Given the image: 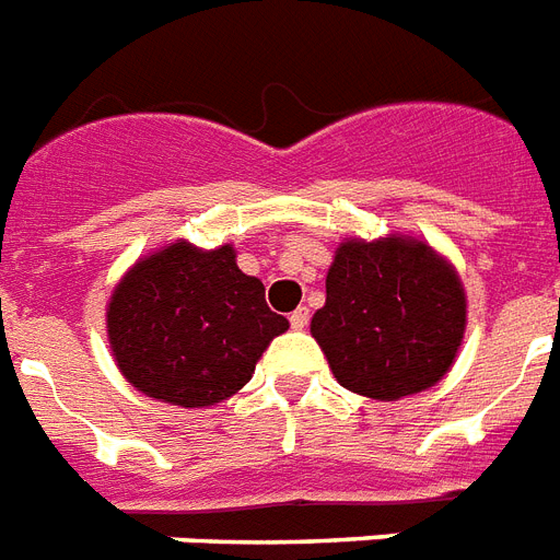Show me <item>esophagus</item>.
Instances as JSON below:
<instances>
[{"mask_svg":"<svg viewBox=\"0 0 560 560\" xmlns=\"http://www.w3.org/2000/svg\"><path fill=\"white\" fill-rule=\"evenodd\" d=\"M307 319H311V311H307V307H296V311L290 314V325H293L296 331L307 328Z\"/></svg>","mask_w":560,"mask_h":560,"instance_id":"1","label":"esophagus"}]
</instances>
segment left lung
<instances>
[{"mask_svg": "<svg viewBox=\"0 0 560 560\" xmlns=\"http://www.w3.org/2000/svg\"><path fill=\"white\" fill-rule=\"evenodd\" d=\"M468 299L451 261L407 235L337 246L311 334L340 386L374 400L430 389L465 337Z\"/></svg>", "mask_w": 560, "mask_h": 560, "instance_id": "8db88e82", "label": "left lung"}]
</instances>
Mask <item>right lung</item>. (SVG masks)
I'll use <instances>...</instances> for the list:
<instances>
[{
  "label": "right lung",
  "instance_id": "obj_1",
  "mask_svg": "<svg viewBox=\"0 0 560 560\" xmlns=\"http://www.w3.org/2000/svg\"><path fill=\"white\" fill-rule=\"evenodd\" d=\"M235 246L177 241L125 272L107 305L118 369L148 398L214 407L244 389L272 337L290 328L264 284L237 270Z\"/></svg>",
  "mask_w": 560,
  "mask_h": 560
}]
</instances>
